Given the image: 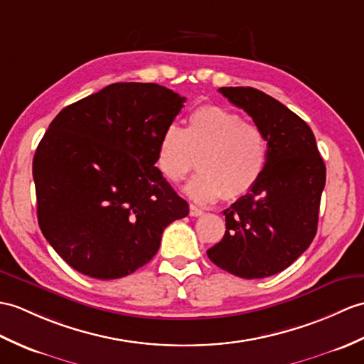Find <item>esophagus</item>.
Wrapping results in <instances>:
<instances>
[{"label":"esophagus","mask_w":364,"mask_h":364,"mask_svg":"<svg viewBox=\"0 0 364 364\" xmlns=\"http://www.w3.org/2000/svg\"><path fill=\"white\" fill-rule=\"evenodd\" d=\"M189 214H191V217H200L203 214V210L200 208H197V206L191 205L189 206Z\"/></svg>","instance_id":"obj_1"}]
</instances>
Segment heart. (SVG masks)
<instances>
[{
	"instance_id": "heart-1",
	"label": "heart",
	"mask_w": 364,
	"mask_h": 364,
	"mask_svg": "<svg viewBox=\"0 0 364 364\" xmlns=\"http://www.w3.org/2000/svg\"><path fill=\"white\" fill-rule=\"evenodd\" d=\"M198 173L184 192L197 203L235 200L262 178L268 141L259 125L218 105H203L189 114L184 129L171 124L156 147V166L164 178L180 183L193 166Z\"/></svg>"
}]
</instances>
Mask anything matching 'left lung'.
<instances>
[{
  "label": "left lung",
  "mask_w": 364,
  "mask_h": 364,
  "mask_svg": "<svg viewBox=\"0 0 364 364\" xmlns=\"http://www.w3.org/2000/svg\"><path fill=\"white\" fill-rule=\"evenodd\" d=\"M218 91L264 130L268 161L255 188L223 210L226 231L208 257L234 276L268 277L290 267L314 240L326 164L310 127L279 100L251 87Z\"/></svg>",
  "instance_id": "left-lung-1"
}]
</instances>
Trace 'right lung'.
Listing matches in <instances>:
<instances>
[{"mask_svg":"<svg viewBox=\"0 0 364 364\" xmlns=\"http://www.w3.org/2000/svg\"><path fill=\"white\" fill-rule=\"evenodd\" d=\"M184 102L158 83H112L49 124L32 163L38 225L79 273L132 274L156 255L166 226L189 214L155 166Z\"/></svg>","mask_w":364,"mask_h":364,"instance_id":"obj_1","label":"right lung"}]
</instances>
